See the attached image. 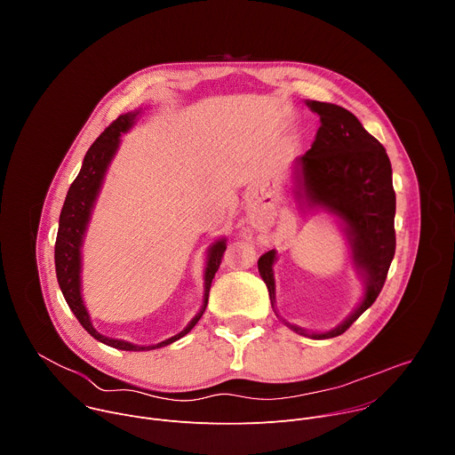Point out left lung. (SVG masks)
<instances>
[{"label": "left lung", "instance_id": "1", "mask_svg": "<svg viewBox=\"0 0 455 455\" xmlns=\"http://www.w3.org/2000/svg\"><path fill=\"white\" fill-rule=\"evenodd\" d=\"M307 106L320 116L311 149L295 164V178L309 205L333 212L346 223L355 265L367 279V291L356 311L328 333L293 331L309 339H333L346 333L351 323L378 299L396 251V192L393 169L385 148L369 135L360 120L342 106L311 100ZM275 251H265L257 267L268 286L272 306L275 283L272 265Z\"/></svg>", "mask_w": 455, "mask_h": 455}]
</instances>
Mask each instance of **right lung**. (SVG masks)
Listing matches in <instances>:
<instances>
[{
    "label": "right lung",
    "instance_id": "obj_1",
    "mask_svg": "<svg viewBox=\"0 0 455 455\" xmlns=\"http://www.w3.org/2000/svg\"><path fill=\"white\" fill-rule=\"evenodd\" d=\"M139 115L137 113H125L120 115L116 120H113L104 132L100 133V137L92 144V148L88 149L83 167L77 174V178L74 180V183L68 188L67 200H64L62 211H60V218H59V230H57V241H55V272H57V281L60 286V291L67 299L70 309L74 311V315L77 316V320L81 322V326L99 342L111 346L115 349H122V351H144V349H156V347H164L169 346L172 342H176L178 339L185 337L194 326H196L198 320L202 318L207 302H209V291H211V284L212 279L221 265L223 253L227 250L225 239L218 241L216 244H212L211 251H209V261H207V270H205V299H204V306L202 311L190 320L188 326L156 344V346H149V347H139L124 340H115V339H108L100 333H97V330L92 326L90 315L83 304V297H81V244H83V235L92 214V207L95 204V198L99 194L104 172L118 148V140H120V133H125L129 127L133 125V118Z\"/></svg>",
    "mask_w": 455,
    "mask_h": 455
}]
</instances>
